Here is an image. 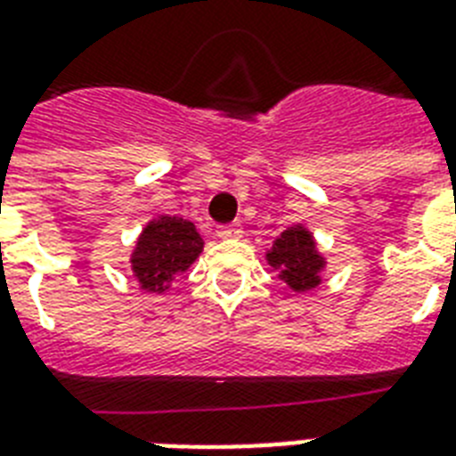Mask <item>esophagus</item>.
Returning <instances> with one entry per match:
<instances>
[{
	"label": "esophagus",
	"instance_id": "34e87169",
	"mask_svg": "<svg viewBox=\"0 0 456 456\" xmlns=\"http://www.w3.org/2000/svg\"><path fill=\"white\" fill-rule=\"evenodd\" d=\"M243 234V227L239 224V222H234V224H224V227H217V236L220 239H241Z\"/></svg>",
	"mask_w": 456,
	"mask_h": 456
}]
</instances>
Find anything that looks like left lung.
<instances>
[{
    "instance_id": "8db88e82",
    "label": "left lung",
    "mask_w": 456,
    "mask_h": 456,
    "mask_svg": "<svg viewBox=\"0 0 456 456\" xmlns=\"http://www.w3.org/2000/svg\"><path fill=\"white\" fill-rule=\"evenodd\" d=\"M265 260L293 293L314 291L322 284L326 257L305 224H291L265 250Z\"/></svg>"
}]
</instances>
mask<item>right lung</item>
I'll use <instances>...</instances> for the list:
<instances>
[{
  "label": "right lung",
  "instance_id": "obj_1",
  "mask_svg": "<svg viewBox=\"0 0 456 456\" xmlns=\"http://www.w3.org/2000/svg\"><path fill=\"white\" fill-rule=\"evenodd\" d=\"M203 253L196 224L184 217L156 215L142 229L130 253V270L144 293L170 291L177 274H184Z\"/></svg>",
  "mask_w": 456,
  "mask_h": 456
}]
</instances>
